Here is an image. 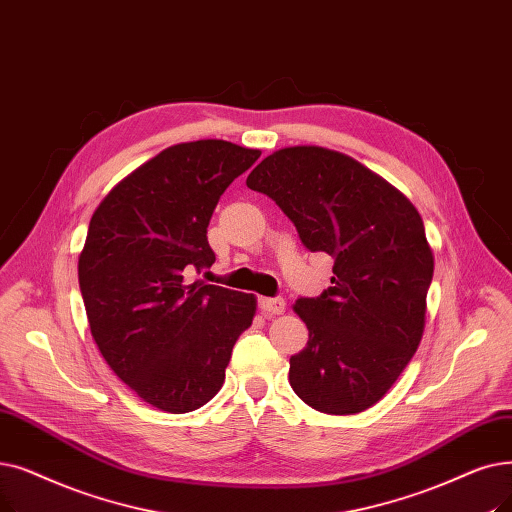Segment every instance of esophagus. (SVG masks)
<instances>
[{"label":"esophagus","mask_w":512,"mask_h":512,"mask_svg":"<svg viewBox=\"0 0 512 512\" xmlns=\"http://www.w3.org/2000/svg\"><path fill=\"white\" fill-rule=\"evenodd\" d=\"M259 305H261L265 314H270V316L282 314V311L286 309V301L282 297H265V299L259 301Z\"/></svg>","instance_id":"esophagus-1"}]
</instances>
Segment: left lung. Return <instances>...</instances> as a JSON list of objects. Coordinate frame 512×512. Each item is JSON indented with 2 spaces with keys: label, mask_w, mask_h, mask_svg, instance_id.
Here are the masks:
<instances>
[{
  "label": "left lung",
  "mask_w": 512,
  "mask_h": 512,
  "mask_svg": "<svg viewBox=\"0 0 512 512\" xmlns=\"http://www.w3.org/2000/svg\"><path fill=\"white\" fill-rule=\"evenodd\" d=\"M247 186L284 211L305 249L335 259L332 286L295 301L309 341L291 358L293 391L326 414L374 406L425 330L433 253L418 211L362 163L320 146L270 154Z\"/></svg>",
  "instance_id": "1"
}]
</instances>
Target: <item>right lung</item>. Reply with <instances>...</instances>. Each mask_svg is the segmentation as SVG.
<instances>
[{
	"label": "right lung",
	"mask_w": 512,
	"mask_h": 512,
	"mask_svg": "<svg viewBox=\"0 0 512 512\" xmlns=\"http://www.w3.org/2000/svg\"><path fill=\"white\" fill-rule=\"evenodd\" d=\"M261 157L224 140L177 144L129 173L92 215L79 288L106 364L146 404L184 414L224 385L253 295L188 282L211 268L219 196Z\"/></svg>",
	"instance_id": "right-lung-1"
}]
</instances>
